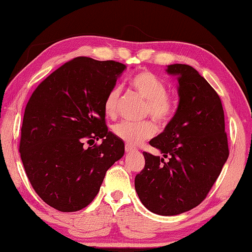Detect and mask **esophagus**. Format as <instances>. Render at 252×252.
<instances>
[{"mask_svg":"<svg viewBox=\"0 0 252 252\" xmlns=\"http://www.w3.org/2000/svg\"><path fill=\"white\" fill-rule=\"evenodd\" d=\"M125 150H126V153L130 154V153H133V151H135V148H134V147H132V146H130L129 143H126V146H125Z\"/></svg>","mask_w":252,"mask_h":252,"instance_id":"34e87169","label":"esophagus"}]
</instances>
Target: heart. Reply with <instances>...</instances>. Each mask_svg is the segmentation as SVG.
<instances>
[{
	"mask_svg": "<svg viewBox=\"0 0 252 252\" xmlns=\"http://www.w3.org/2000/svg\"><path fill=\"white\" fill-rule=\"evenodd\" d=\"M130 85L146 99L142 113L145 117L153 118L159 125H167L175 113V102L163 81L149 70H142L131 78ZM121 90L113 86L107 92L104 98V112L107 117L113 118L118 113ZM113 133L129 145L139 143L153 138L156 133V126L153 121L145 120L141 122L123 121L113 126Z\"/></svg>",
	"mask_w": 252,
	"mask_h": 252,
	"instance_id": "obj_1",
	"label": "heart"
}]
</instances>
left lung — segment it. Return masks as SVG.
I'll return each mask as SVG.
<instances>
[{
	"instance_id": "left-lung-1",
	"label": "left lung",
	"mask_w": 252,
	"mask_h": 252,
	"mask_svg": "<svg viewBox=\"0 0 252 252\" xmlns=\"http://www.w3.org/2000/svg\"><path fill=\"white\" fill-rule=\"evenodd\" d=\"M176 76L179 104L174 118L150 146L163 159L149 153L134 187L142 204L159 215H177L204 201L229 157L221 98L191 66L169 65Z\"/></svg>"
}]
</instances>
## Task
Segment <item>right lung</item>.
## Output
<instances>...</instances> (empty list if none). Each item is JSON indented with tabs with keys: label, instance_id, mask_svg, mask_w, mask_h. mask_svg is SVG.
Masks as SVG:
<instances>
[{
	"label": "right lung",
	"instance_id": "1",
	"mask_svg": "<svg viewBox=\"0 0 252 252\" xmlns=\"http://www.w3.org/2000/svg\"><path fill=\"white\" fill-rule=\"evenodd\" d=\"M126 68L114 61L74 58L40 83L29 98L20 156L35 193L61 212L89 205L107 169L125 154V143L107 129L103 103ZM98 138L102 142L93 145Z\"/></svg>",
	"mask_w": 252,
	"mask_h": 252
}]
</instances>
